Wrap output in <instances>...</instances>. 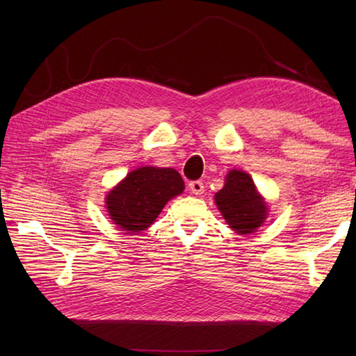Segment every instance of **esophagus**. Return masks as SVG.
I'll return each mask as SVG.
<instances>
[{"label":"esophagus","mask_w":356,"mask_h":356,"mask_svg":"<svg viewBox=\"0 0 356 356\" xmlns=\"http://www.w3.org/2000/svg\"><path fill=\"white\" fill-rule=\"evenodd\" d=\"M188 186H190V191L194 195H200V194H203V191H205V186H203L200 180H193V182H190V185Z\"/></svg>","instance_id":"1"}]
</instances>
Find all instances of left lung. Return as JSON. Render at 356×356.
<instances>
[{"label":"left lung","mask_w":356,"mask_h":356,"mask_svg":"<svg viewBox=\"0 0 356 356\" xmlns=\"http://www.w3.org/2000/svg\"><path fill=\"white\" fill-rule=\"evenodd\" d=\"M214 200L229 228L241 236L260 228L268 217L266 202L245 171L231 170L226 174L225 185Z\"/></svg>","instance_id":"left-lung-1"}]
</instances>
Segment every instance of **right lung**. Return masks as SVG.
I'll list each match as a JSON object with an SVG mask.
<instances>
[{
  "label": "right lung",
  "mask_w": 356,
  "mask_h": 356,
  "mask_svg": "<svg viewBox=\"0 0 356 356\" xmlns=\"http://www.w3.org/2000/svg\"><path fill=\"white\" fill-rule=\"evenodd\" d=\"M185 190L184 179L172 168L140 166L127 174L105 197L113 223L127 234L147 229L161 211Z\"/></svg>",
  "instance_id": "add662e5"
}]
</instances>
